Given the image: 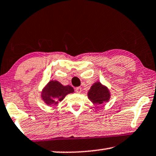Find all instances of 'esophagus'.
Masks as SVG:
<instances>
[{
  "label": "esophagus",
  "mask_w": 156,
  "mask_h": 156,
  "mask_svg": "<svg viewBox=\"0 0 156 156\" xmlns=\"http://www.w3.org/2000/svg\"><path fill=\"white\" fill-rule=\"evenodd\" d=\"M76 92L77 93H80L82 92V88L80 87H78V88H76Z\"/></svg>",
  "instance_id": "esophagus-1"
}]
</instances>
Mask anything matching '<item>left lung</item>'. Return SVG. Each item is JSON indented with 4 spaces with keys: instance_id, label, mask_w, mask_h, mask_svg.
<instances>
[{
    "instance_id": "1",
    "label": "left lung",
    "mask_w": 156,
    "mask_h": 156,
    "mask_svg": "<svg viewBox=\"0 0 156 156\" xmlns=\"http://www.w3.org/2000/svg\"><path fill=\"white\" fill-rule=\"evenodd\" d=\"M87 95L88 99L96 107H98L99 105L103 103L108 102L111 96L108 88L99 81L94 83L91 86Z\"/></svg>"
}]
</instances>
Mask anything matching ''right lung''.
<instances>
[{"instance_id":"right-lung-1","label":"right lung","mask_w":156,"mask_h":156,"mask_svg":"<svg viewBox=\"0 0 156 156\" xmlns=\"http://www.w3.org/2000/svg\"><path fill=\"white\" fill-rule=\"evenodd\" d=\"M74 93L72 86H63L56 80H51L43 87L41 98L48 106L58 105L68 94Z\"/></svg>"}]
</instances>
